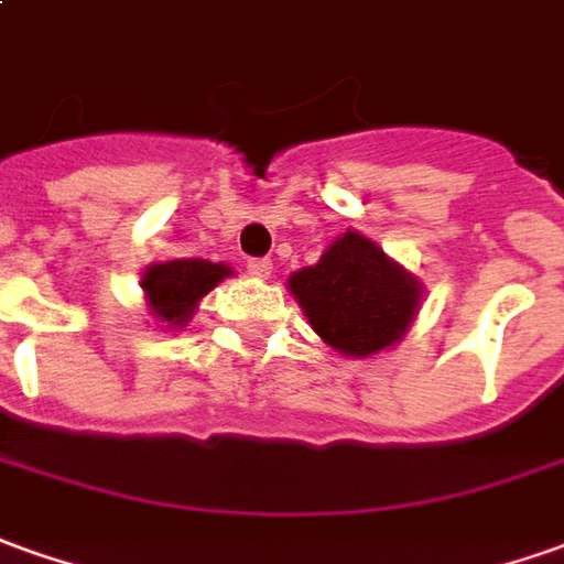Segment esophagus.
Listing matches in <instances>:
<instances>
[{
	"mask_svg": "<svg viewBox=\"0 0 564 564\" xmlns=\"http://www.w3.org/2000/svg\"><path fill=\"white\" fill-rule=\"evenodd\" d=\"M248 273L254 275V279H270V273H273V260L251 258L248 260Z\"/></svg>",
	"mask_w": 564,
	"mask_h": 564,
	"instance_id": "1",
	"label": "esophagus"
}]
</instances>
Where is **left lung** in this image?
Masks as SVG:
<instances>
[{"label": "left lung", "instance_id": "8db88e82", "mask_svg": "<svg viewBox=\"0 0 564 564\" xmlns=\"http://www.w3.org/2000/svg\"><path fill=\"white\" fill-rule=\"evenodd\" d=\"M289 291L313 332L349 359L395 347L423 301L421 279L359 230L337 236L319 263L291 273Z\"/></svg>", "mask_w": 564, "mask_h": 564}]
</instances>
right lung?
Listing matches in <instances>:
<instances>
[{"instance_id": "add662e5", "label": "right lung", "mask_w": 564, "mask_h": 564, "mask_svg": "<svg viewBox=\"0 0 564 564\" xmlns=\"http://www.w3.org/2000/svg\"><path fill=\"white\" fill-rule=\"evenodd\" d=\"M227 275H232V267L227 263H212L202 258L159 260L141 273L143 301L156 325L184 328L193 319L202 297Z\"/></svg>"}]
</instances>
